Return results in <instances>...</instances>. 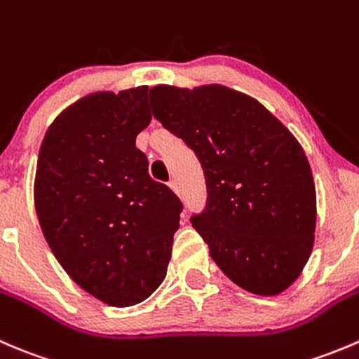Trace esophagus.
Here are the masks:
<instances>
[{
  "mask_svg": "<svg viewBox=\"0 0 359 359\" xmlns=\"http://www.w3.org/2000/svg\"><path fill=\"white\" fill-rule=\"evenodd\" d=\"M169 188H171L175 194H178V183H176V180H171L169 181Z\"/></svg>",
  "mask_w": 359,
  "mask_h": 359,
  "instance_id": "esophagus-1",
  "label": "esophagus"
}]
</instances>
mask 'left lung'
Wrapping results in <instances>:
<instances>
[{
    "mask_svg": "<svg viewBox=\"0 0 359 359\" xmlns=\"http://www.w3.org/2000/svg\"><path fill=\"white\" fill-rule=\"evenodd\" d=\"M154 116L195 151L208 205L191 225L223 274L276 297L314 246L316 187L305 151L262 102L225 85L150 88Z\"/></svg>",
    "mask_w": 359,
    "mask_h": 359,
    "instance_id": "8db88e82",
    "label": "left lung"
}]
</instances>
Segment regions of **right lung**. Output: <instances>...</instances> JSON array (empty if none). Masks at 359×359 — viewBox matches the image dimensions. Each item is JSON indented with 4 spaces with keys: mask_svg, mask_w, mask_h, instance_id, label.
<instances>
[{
    "mask_svg": "<svg viewBox=\"0 0 359 359\" xmlns=\"http://www.w3.org/2000/svg\"><path fill=\"white\" fill-rule=\"evenodd\" d=\"M151 122L148 87L94 92L48 126L34 208L71 279L104 304L147 300L168 274L180 198L148 175L136 136Z\"/></svg>",
    "mask_w": 359,
    "mask_h": 359,
    "instance_id": "1",
    "label": "right lung"
}]
</instances>
